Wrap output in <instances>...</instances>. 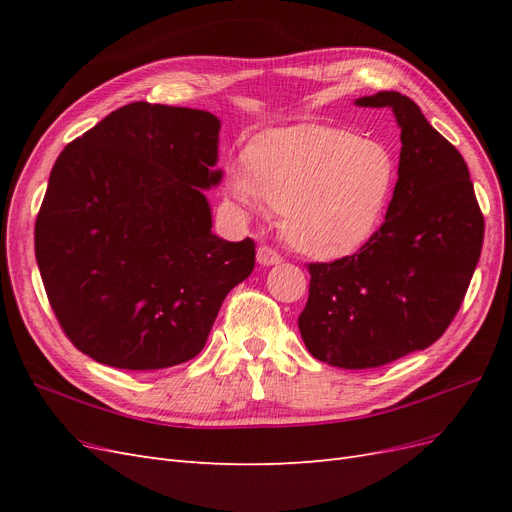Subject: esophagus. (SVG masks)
Segmentation results:
<instances>
[{
    "instance_id": "1",
    "label": "esophagus",
    "mask_w": 512,
    "mask_h": 512,
    "mask_svg": "<svg viewBox=\"0 0 512 512\" xmlns=\"http://www.w3.org/2000/svg\"><path fill=\"white\" fill-rule=\"evenodd\" d=\"M256 260H258V265H262V267H273V265H280L282 256L277 254L275 250H271L269 245H260L258 252H256Z\"/></svg>"
}]
</instances>
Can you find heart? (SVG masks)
Returning <instances> with one entry per match:
<instances>
[{"label": "heart", "mask_w": 512, "mask_h": 512, "mask_svg": "<svg viewBox=\"0 0 512 512\" xmlns=\"http://www.w3.org/2000/svg\"><path fill=\"white\" fill-rule=\"evenodd\" d=\"M397 181L389 147L301 123L271 130L232 158L224 185L243 211L282 209L286 241L312 258L354 254L374 235Z\"/></svg>", "instance_id": "1"}]
</instances>
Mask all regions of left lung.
<instances>
[{
    "mask_svg": "<svg viewBox=\"0 0 512 512\" xmlns=\"http://www.w3.org/2000/svg\"><path fill=\"white\" fill-rule=\"evenodd\" d=\"M354 104L393 111L397 183L384 224L359 252L307 267L299 331L314 359L371 369L440 339L466 297L485 220L468 164L410 98L378 91Z\"/></svg>",
    "mask_w": 512,
    "mask_h": 512,
    "instance_id": "1",
    "label": "left lung"
}]
</instances>
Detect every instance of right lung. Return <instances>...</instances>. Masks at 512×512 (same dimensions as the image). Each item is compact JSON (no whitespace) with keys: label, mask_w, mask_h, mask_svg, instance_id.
Returning <instances> with one entry per match:
<instances>
[{"label":"right lung","mask_w":512,"mask_h":512,"mask_svg":"<svg viewBox=\"0 0 512 512\" xmlns=\"http://www.w3.org/2000/svg\"><path fill=\"white\" fill-rule=\"evenodd\" d=\"M220 119L132 102L72 141L36 220L46 297L70 342L117 369H164L205 348L254 241L211 232Z\"/></svg>","instance_id":"add662e5"}]
</instances>
